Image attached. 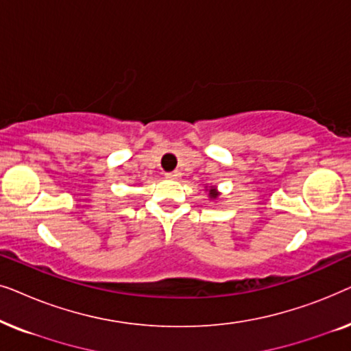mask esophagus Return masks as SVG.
Masks as SVG:
<instances>
[{"mask_svg": "<svg viewBox=\"0 0 351 351\" xmlns=\"http://www.w3.org/2000/svg\"><path fill=\"white\" fill-rule=\"evenodd\" d=\"M180 172L179 171H172V172H167L166 174V179H172V180H177V179H180Z\"/></svg>", "mask_w": 351, "mask_h": 351, "instance_id": "obj_1", "label": "esophagus"}]
</instances>
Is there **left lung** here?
I'll return each instance as SVG.
<instances>
[{"instance_id": "8db88e82", "label": "left lung", "mask_w": 351, "mask_h": 351, "mask_svg": "<svg viewBox=\"0 0 351 351\" xmlns=\"http://www.w3.org/2000/svg\"><path fill=\"white\" fill-rule=\"evenodd\" d=\"M204 191H208L209 201H217V199H219V196H220V191L217 190V186H214V185L204 186Z\"/></svg>"}]
</instances>
